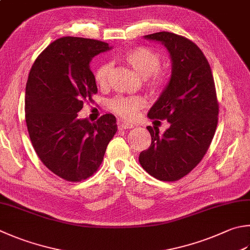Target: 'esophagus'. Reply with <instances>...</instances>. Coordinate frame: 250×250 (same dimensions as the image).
Returning a JSON list of instances; mask_svg holds the SVG:
<instances>
[{
    "instance_id": "obj_1",
    "label": "esophagus",
    "mask_w": 250,
    "mask_h": 250,
    "mask_svg": "<svg viewBox=\"0 0 250 250\" xmlns=\"http://www.w3.org/2000/svg\"><path fill=\"white\" fill-rule=\"evenodd\" d=\"M119 127L121 129H129V128H134V124L127 123V122H121L119 124Z\"/></svg>"
}]
</instances>
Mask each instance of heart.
<instances>
[{
  "instance_id": "obj_1",
  "label": "heart",
  "mask_w": 250,
  "mask_h": 250,
  "mask_svg": "<svg viewBox=\"0 0 250 250\" xmlns=\"http://www.w3.org/2000/svg\"><path fill=\"white\" fill-rule=\"evenodd\" d=\"M122 60L133 68L138 76L145 78L146 86L151 92H160L167 86L168 74L167 70L159 68L161 58L153 50L146 46H137L125 51L121 55ZM110 66L106 63L98 65L95 70V81L99 86H105ZM143 98L137 96H117L109 102L110 110L121 117L131 120L137 115L138 111L144 106Z\"/></svg>"
}]
</instances>
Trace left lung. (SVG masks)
Segmentation results:
<instances>
[{"instance_id":"8db88e82","label":"left lung","mask_w":250,"mask_h":250,"mask_svg":"<svg viewBox=\"0 0 250 250\" xmlns=\"http://www.w3.org/2000/svg\"><path fill=\"white\" fill-rule=\"evenodd\" d=\"M159 41L172 60L167 86L148 112L151 120H167L162 135L148 126L151 145L139 154V163L150 175L174 182L197 167L213 139L218 125L219 103L208 60L198 45L172 32L145 36Z\"/></svg>"}]
</instances>
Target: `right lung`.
<instances>
[{
	"label": "right lung",
	"instance_id": "right-lung-1",
	"mask_svg": "<svg viewBox=\"0 0 250 250\" xmlns=\"http://www.w3.org/2000/svg\"><path fill=\"white\" fill-rule=\"evenodd\" d=\"M110 49L99 40L60 38L38 56L28 76L25 113L31 144L41 162L65 181L81 182L96 173L117 131L113 114L96 123L77 117L98 92L89 64Z\"/></svg>",
	"mask_w": 250,
	"mask_h": 250
}]
</instances>
